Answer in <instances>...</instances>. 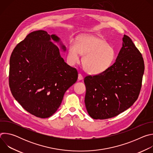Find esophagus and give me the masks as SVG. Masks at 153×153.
Returning a JSON list of instances; mask_svg holds the SVG:
<instances>
[{"mask_svg":"<svg viewBox=\"0 0 153 153\" xmlns=\"http://www.w3.org/2000/svg\"><path fill=\"white\" fill-rule=\"evenodd\" d=\"M83 79V76L81 74H79V75H78V79L80 80H82Z\"/></svg>","mask_w":153,"mask_h":153,"instance_id":"obj_1","label":"esophagus"}]
</instances>
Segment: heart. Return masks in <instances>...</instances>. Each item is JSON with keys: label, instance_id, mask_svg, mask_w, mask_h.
I'll return each instance as SVG.
<instances>
[{"label": "heart", "instance_id": "1", "mask_svg": "<svg viewBox=\"0 0 153 153\" xmlns=\"http://www.w3.org/2000/svg\"><path fill=\"white\" fill-rule=\"evenodd\" d=\"M80 54L83 55L82 62L85 70L91 74L102 73L113 64L116 52L103 38L95 35H83L77 43H70L67 59L73 65L80 60Z\"/></svg>", "mask_w": 153, "mask_h": 153}]
</instances>
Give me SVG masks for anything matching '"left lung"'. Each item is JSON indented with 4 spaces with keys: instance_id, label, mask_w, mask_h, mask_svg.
I'll list each match as a JSON object with an SVG mask.
<instances>
[{
    "instance_id": "obj_1",
    "label": "left lung",
    "mask_w": 153,
    "mask_h": 153,
    "mask_svg": "<svg viewBox=\"0 0 153 153\" xmlns=\"http://www.w3.org/2000/svg\"><path fill=\"white\" fill-rule=\"evenodd\" d=\"M116 62L105 71L88 75L85 103L94 119H107L126 110L137 100L145 65L142 55L126 35Z\"/></svg>"
}]
</instances>
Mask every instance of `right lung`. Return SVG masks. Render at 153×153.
Masks as SVG:
<instances>
[{
    "mask_svg": "<svg viewBox=\"0 0 153 153\" xmlns=\"http://www.w3.org/2000/svg\"><path fill=\"white\" fill-rule=\"evenodd\" d=\"M51 38L59 40L43 30L30 33L16 46L10 60L13 97L27 111L40 118L55 113L65 93L78 77L77 70L64 62ZM62 48L65 50V46Z\"/></svg>",
    "mask_w": 153,
    "mask_h": 153,
    "instance_id": "right-lung-1",
    "label": "right lung"
}]
</instances>
